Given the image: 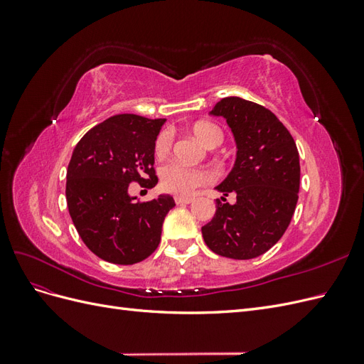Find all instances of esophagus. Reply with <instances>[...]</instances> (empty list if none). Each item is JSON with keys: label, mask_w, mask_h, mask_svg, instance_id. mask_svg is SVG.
<instances>
[{"label": "esophagus", "mask_w": 364, "mask_h": 364, "mask_svg": "<svg viewBox=\"0 0 364 364\" xmlns=\"http://www.w3.org/2000/svg\"><path fill=\"white\" fill-rule=\"evenodd\" d=\"M174 202L178 205H188L194 202V197H186V196H176Z\"/></svg>", "instance_id": "1"}]
</instances>
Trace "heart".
Returning a JSON list of instances; mask_svg holds the SVG:
<instances>
[{
    "label": "heart",
    "instance_id": "1",
    "mask_svg": "<svg viewBox=\"0 0 364 364\" xmlns=\"http://www.w3.org/2000/svg\"><path fill=\"white\" fill-rule=\"evenodd\" d=\"M193 134L208 147H217L223 141V134L215 124L209 121H199L193 126ZM173 144L170 130H164L155 141V153L158 158L168 155ZM214 176L205 168L188 167L182 162H170L161 168V185L165 191L173 194H191L197 186L211 182Z\"/></svg>",
    "mask_w": 364,
    "mask_h": 364
}]
</instances>
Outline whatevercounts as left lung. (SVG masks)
I'll use <instances>...</instances> for the list:
<instances>
[{"label": "left lung", "instance_id": "left-lung-1", "mask_svg": "<svg viewBox=\"0 0 364 364\" xmlns=\"http://www.w3.org/2000/svg\"><path fill=\"white\" fill-rule=\"evenodd\" d=\"M209 114L226 118L235 138L234 168L215 190L225 196L235 192L237 202L217 199L202 235L217 255L257 258L278 243L291 222L299 197V151L287 127L261 105L226 97Z\"/></svg>", "mask_w": 364, "mask_h": 364}]
</instances>
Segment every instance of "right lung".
I'll return each mask as SVG.
<instances>
[{
  "instance_id": "1",
  "label": "right lung",
  "mask_w": 364,
  "mask_h": 364,
  "mask_svg": "<svg viewBox=\"0 0 364 364\" xmlns=\"http://www.w3.org/2000/svg\"><path fill=\"white\" fill-rule=\"evenodd\" d=\"M165 118L119 114L77 142L67 170V203L86 247L107 262L130 266L150 257L161 241L165 215L176 205L161 194L135 202L129 183H158L155 141Z\"/></svg>"
}]
</instances>
